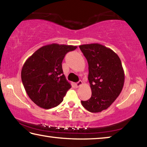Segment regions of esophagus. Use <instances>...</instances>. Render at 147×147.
<instances>
[{
  "instance_id": "esophagus-1",
  "label": "esophagus",
  "mask_w": 147,
  "mask_h": 147,
  "mask_svg": "<svg viewBox=\"0 0 147 147\" xmlns=\"http://www.w3.org/2000/svg\"><path fill=\"white\" fill-rule=\"evenodd\" d=\"M82 85V82L81 80H80L79 82H77L75 84V86H76V88H79V87L81 86Z\"/></svg>"
}]
</instances>
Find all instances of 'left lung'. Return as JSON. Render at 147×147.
Wrapping results in <instances>:
<instances>
[{"instance_id": "obj_1", "label": "left lung", "mask_w": 147, "mask_h": 147, "mask_svg": "<svg viewBox=\"0 0 147 147\" xmlns=\"http://www.w3.org/2000/svg\"><path fill=\"white\" fill-rule=\"evenodd\" d=\"M88 61V80L91 97L81 101L82 105L92 113L108 109L118 97L124 83L121 61L115 52L99 43L79 46Z\"/></svg>"}]
</instances>
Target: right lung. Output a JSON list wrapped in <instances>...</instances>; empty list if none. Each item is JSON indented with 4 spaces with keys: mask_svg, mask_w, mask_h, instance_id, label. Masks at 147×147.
Masks as SVG:
<instances>
[{
    "mask_svg": "<svg viewBox=\"0 0 147 147\" xmlns=\"http://www.w3.org/2000/svg\"><path fill=\"white\" fill-rule=\"evenodd\" d=\"M77 46L52 43L43 46L26 59L21 80L29 98L40 108L50 109L63 100L71 84L62 69L65 54Z\"/></svg>",
    "mask_w": 147,
    "mask_h": 147,
    "instance_id": "right-lung-1",
    "label": "right lung"
}]
</instances>
